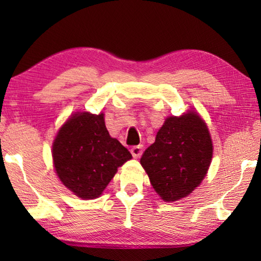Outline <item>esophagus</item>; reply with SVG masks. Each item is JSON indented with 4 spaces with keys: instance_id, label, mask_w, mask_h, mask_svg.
<instances>
[{
    "instance_id": "obj_1",
    "label": "esophagus",
    "mask_w": 261,
    "mask_h": 261,
    "mask_svg": "<svg viewBox=\"0 0 261 261\" xmlns=\"http://www.w3.org/2000/svg\"><path fill=\"white\" fill-rule=\"evenodd\" d=\"M130 152L134 158H139L141 154H143V146H141V145H139V146H134L131 148Z\"/></svg>"
}]
</instances>
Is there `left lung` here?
Masks as SVG:
<instances>
[{"mask_svg": "<svg viewBox=\"0 0 261 261\" xmlns=\"http://www.w3.org/2000/svg\"><path fill=\"white\" fill-rule=\"evenodd\" d=\"M213 145L204 121L190 110L168 117L140 158L152 187L165 201L187 197L206 176Z\"/></svg>", "mask_w": 261, "mask_h": 261, "instance_id": "8db88e82", "label": "left lung"}]
</instances>
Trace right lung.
Instances as JSON below:
<instances>
[{
  "label": "right lung",
  "mask_w": 261,
  "mask_h": 261,
  "mask_svg": "<svg viewBox=\"0 0 261 261\" xmlns=\"http://www.w3.org/2000/svg\"><path fill=\"white\" fill-rule=\"evenodd\" d=\"M131 153L109 136L103 114H74L53 144V160L60 179L82 199L98 198L130 160Z\"/></svg>",
  "instance_id": "right-lung-1"
}]
</instances>
